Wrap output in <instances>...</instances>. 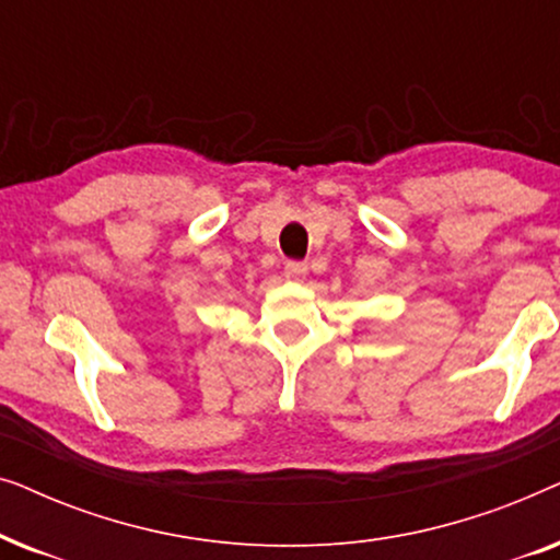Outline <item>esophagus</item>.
Returning <instances> with one entry per match:
<instances>
[{"label": "esophagus", "mask_w": 560, "mask_h": 560, "mask_svg": "<svg viewBox=\"0 0 560 560\" xmlns=\"http://www.w3.org/2000/svg\"><path fill=\"white\" fill-rule=\"evenodd\" d=\"M305 275H308V265H305V262H288L285 265V278L303 280Z\"/></svg>", "instance_id": "1"}]
</instances>
